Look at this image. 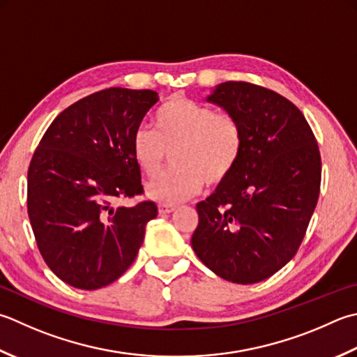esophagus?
I'll list each match as a JSON object with an SVG mask.
<instances>
[{
  "instance_id": "1",
  "label": "esophagus",
  "mask_w": 357,
  "mask_h": 357,
  "mask_svg": "<svg viewBox=\"0 0 357 357\" xmlns=\"http://www.w3.org/2000/svg\"><path fill=\"white\" fill-rule=\"evenodd\" d=\"M158 211L160 215H167V213H172L176 211V206L173 204H165V202H159L158 204Z\"/></svg>"
}]
</instances>
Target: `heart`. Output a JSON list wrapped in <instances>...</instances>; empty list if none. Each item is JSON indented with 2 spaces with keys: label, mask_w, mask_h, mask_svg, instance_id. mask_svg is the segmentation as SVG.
I'll return each instance as SVG.
<instances>
[{
  "label": "heart",
  "mask_w": 357,
  "mask_h": 357,
  "mask_svg": "<svg viewBox=\"0 0 357 357\" xmlns=\"http://www.w3.org/2000/svg\"><path fill=\"white\" fill-rule=\"evenodd\" d=\"M131 156L146 178H155L172 153L173 169L146 185L151 198L179 202L206 183L218 185L232 174L244 150L238 119L206 103L172 96L155 116V131L139 127L131 137Z\"/></svg>",
  "instance_id": "b5f03b06"
}]
</instances>
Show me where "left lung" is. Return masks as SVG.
<instances>
[{
  "label": "left lung",
  "mask_w": 357,
  "mask_h": 357,
  "mask_svg": "<svg viewBox=\"0 0 357 357\" xmlns=\"http://www.w3.org/2000/svg\"><path fill=\"white\" fill-rule=\"evenodd\" d=\"M207 100L238 119L244 150L232 174L197 204L195 254L216 275L258 283L302 244L322 179L316 136L294 103L249 82H226Z\"/></svg>",
  "instance_id": "obj_1"
}]
</instances>
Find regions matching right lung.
<instances>
[{"mask_svg": "<svg viewBox=\"0 0 357 357\" xmlns=\"http://www.w3.org/2000/svg\"><path fill=\"white\" fill-rule=\"evenodd\" d=\"M156 91L108 88L54 119L27 170V213L45 263L60 280L99 289L127 271L156 218L153 201L114 207L144 195L131 137Z\"/></svg>", "mask_w": 357, "mask_h": 357, "instance_id": "1", "label": "right lung"}]
</instances>
